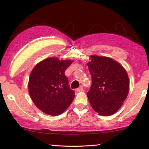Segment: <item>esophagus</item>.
<instances>
[{
  "mask_svg": "<svg viewBox=\"0 0 149 149\" xmlns=\"http://www.w3.org/2000/svg\"><path fill=\"white\" fill-rule=\"evenodd\" d=\"M83 90V86H80L78 88H77L76 89V91H77V92H79V91H81Z\"/></svg>",
  "mask_w": 149,
  "mask_h": 149,
  "instance_id": "1",
  "label": "esophagus"
}]
</instances>
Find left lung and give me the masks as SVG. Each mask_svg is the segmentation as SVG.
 <instances>
[{"mask_svg": "<svg viewBox=\"0 0 149 149\" xmlns=\"http://www.w3.org/2000/svg\"><path fill=\"white\" fill-rule=\"evenodd\" d=\"M87 63L91 75V86L87 93L92 108L100 115H112L127 97L129 80L120 63L104 56H91Z\"/></svg>", "mask_w": 149, "mask_h": 149, "instance_id": "8db88e82", "label": "left lung"}]
</instances>
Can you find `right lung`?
<instances>
[{
    "instance_id": "right-lung-1",
    "label": "right lung",
    "mask_w": 149,
    "mask_h": 149,
    "mask_svg": "<svg viewBox=\"0 0 149 149\" xmlns=\"http://www.w3.org/2000/svg\"><path fill=\"white\" fill-rule=\"evenodd\" d=\"M71 60L49 58L34 66L31 73L28 90L33 102L45 114L58 116L70 105L75 92L68 86L66 69Z\"/></svg>"
}]
</instances>
